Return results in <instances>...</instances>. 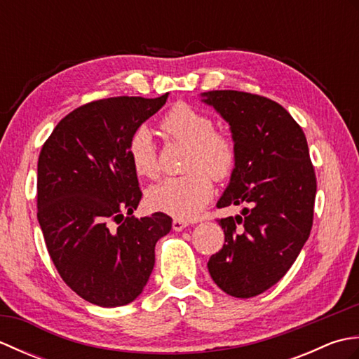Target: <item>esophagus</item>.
<instances>
[{"instance_id": "34e87169", "label": "esophagus", "mask_w": 359, "mask_h": 359, "mask_svg": "<svg viewBox=\"0 0 359 359\" xmlns=\"http://www.w3.org/2000/svg\"><path fill=\"white\" fill-rule=\"evenodd\" d=\"M187 226H188V224L185 222V220H180V219L172 220V230L174 231H182V230H185Z\"/></svg>"}]
</instances>
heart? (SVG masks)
<instances>
[{
	"label": "heart",
	"mask_w": 359,
	"mask_h": 359,
	"mask_svg": "<svg viewBox=\"0 0 359 359\" xmlns=\"http://www.w3.org/2000/svg\"><path fill=\"white\" fill-rule=\"evenodd\" d=\"M170 139L187 148L184 177L166 179L151 187L147 202L152 210L179 219H193L205 208L212 196V180L231 177L238 165V147L233 137L217 131L215 118L188 103H177L168 111L162 123ZM128 154L140 177L154 179L158 160L151 134L144 126L137 128L128 142Z\"/></svg>",
	"instance_id": "b5f03b06"
}]
</instances>
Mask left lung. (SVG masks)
<instances>
[{"label":"left lung","mask_w":359,"mask_h":359,"mask_svg":"<svg viewBox=\"0 0 359 359\" xmlns=\"http://www.w3.org/2000/svg\"><path fill=\"white\" fill-rule=\"evenodd\" d=\"M231 128L238 165L217 208L243 205L242 216L219 219L222 250L208 261L212 280L234 297L264 293L290 270L313 225L316 174L302 128L270 98L208 90Z\"/></svg>","instance_id":"1"}]
</instances>
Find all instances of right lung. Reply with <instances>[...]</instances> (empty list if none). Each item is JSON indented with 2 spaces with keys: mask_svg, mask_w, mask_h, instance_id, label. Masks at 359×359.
<instances>
[{
  "mask_svg": "<svg viewBox=\"0 0 359 359\" xmlns=\"http://www.w3.org/2000/svg\"><path fill=\"white\" fill-rule=\"evenodd\" d=\"M166 98L83 104L60 120L38 157L36 216L49 256L66 284L95 306L133 302L154 269L157 241L171 230L165 212L131 216L142 191L128 154L133 133Z\"/></svg>",
  "mask_w": 359,
  "mask_h": 359,
  "instance_id": "add662e5",
  "label": "right lung"
}]
</instances>
